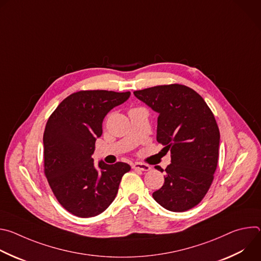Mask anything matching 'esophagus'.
I'll return each instance as SVG.
<instances>
[{"label":"esophagus","instance_id":"esophagus-1","mask_svg":"<svg viewBox=\"0 0 261 261\" xmlns=\"http://www.w3.org/2000/svg\"><path fill=\"white\" fill-rule=\"evenodd\" d=\"M134 169H137V170H141V171H147L151 169V166L147 165V164H143V163H140V162H136L133 164L132 166Z\"/></svg>","mask_w":261,"mask_h":261}]
</instances>
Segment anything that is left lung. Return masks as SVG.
Here are the masks:
<instances>
[{"mask_svg":"<svg viewBox=\"0 0 261 261\" xmlns=\"http://www.w3.org/2000/svg\"><path fill=\"white\" fill-rule=\"evenodd\" d=\"M134 95L159 114L157 141L171 154L164 184L153 197L168 211H188L205 196L218 164L220 132L212 110L194 90L177 84Z\"/></svg>","mask_w":261,"mask_h":261,"instance_id":"1","label":"left lung"}]
</instances>
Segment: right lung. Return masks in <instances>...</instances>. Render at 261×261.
<instances>
[{"mask_svg":"<svg viewBox=\"0 0 261 261\" xmlns=\"http://www.w3.org/2000/svg\"><path fill=\"white\" fill-rule=\"evenodd\" d=\"M130 92L81 91L64 99L49 117L43 135L44 173L61 205L81 218L103 213L117 196L124 162L95 165L92 155L102 123Z\"/></svg>","mask_w":261,"mask_h":261,"instance_id":"right-lung-1","label":"right lung"}]
</instances>
